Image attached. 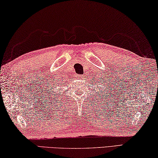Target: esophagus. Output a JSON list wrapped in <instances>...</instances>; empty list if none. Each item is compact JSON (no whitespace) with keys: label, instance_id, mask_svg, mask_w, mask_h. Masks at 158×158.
<instances>
[{"label":"esophagus","instance_id":"obj_1","mask_svg":"<svg viewBox=\"0 0 158 158\" xmlns=\"http://www.w3.org/2000/svg\"><path fill=\"white\" fill-rule=\"evenodd\" d=\"M78 77H80V78H82V77H83V76H78Z\"/></svg>","mask_w":158,"mask_h":158}]
</instances>
